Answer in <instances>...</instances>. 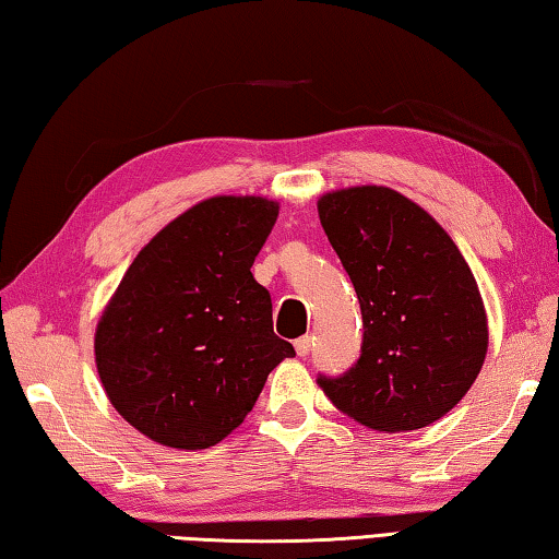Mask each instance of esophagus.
Listing matches in <instances>:
<instances>
[{"instance_id":"34e87169","label":"esophagus","mask_w":559,"mask_h":559,"mask_svg":"<svg viewBox=\"0 0 559 559\" xmlns=\"http://www.w3.org/2000/svg\"><path fill=\"white\" fill-rule=\"evenodd\" d=\"M310 347H313V337H310V335H302V337L296 340V353L300 357H306L310 353Z\"/></svg>"}]
</instances>
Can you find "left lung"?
<instances>
[{
  "mask_svg": "<svg viewBox=\"0 0 559 559\" xmlns=\"http://www.w3.org/2000/svg\"><path fill=\"white\" fill-rule=\"evenodd\" d=\"M320 224L362 310V355L343 377H318L340 412L377 431L429 427L484 367L488 318L478 283L443 226L390 187L318 200Z\"/></svg>",
  "mask_w": 559,
  "mask_h": 559,
  "instance_id": "1",
  "label": "left lung"
}]
</instances>
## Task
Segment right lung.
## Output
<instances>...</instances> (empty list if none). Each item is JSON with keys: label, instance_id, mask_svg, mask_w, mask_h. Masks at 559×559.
<instances>
[{"label": "right lung", "instance_id": "obj_1", "mask_svg": "<svg viewBox=\"0 0 559 559\" xmlns=\"http://www.w3.org/2000/svg\"><path fill=\"white\" fill-rule=\"evenodd\" d=\"M276 216L266 197H210L159 229L112 293L96 367L110 404L147 439L214 447L296 355L273 333L271 296L251 273Z\"/></svg>", "mask_w": 559, "mask_h": 559}]
</instances>
